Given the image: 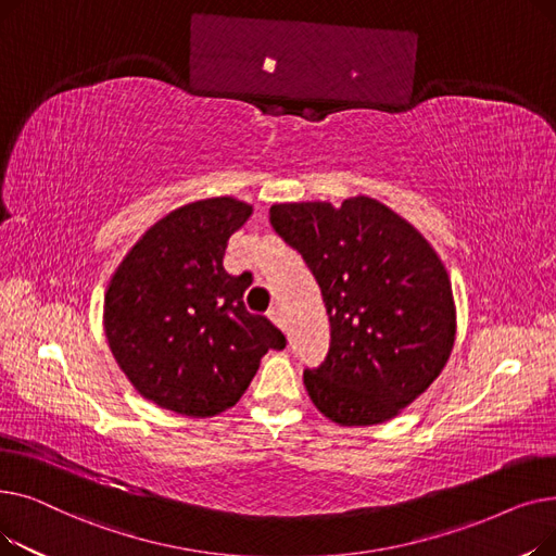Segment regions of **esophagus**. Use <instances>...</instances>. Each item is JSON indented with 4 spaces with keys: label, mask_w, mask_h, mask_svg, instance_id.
<instances>
[{
    "label": "esophagus",
    "mask_w": 556,
    "mask_h": 556,
    "mask_svg": "<svg viewBox=\"0 0 556 556\" xmlns=\"http://www.w3.org/2000/svg\"><path fill=\"white\" fill-rule=\"evenodd\" d=\"M268 317H270V323H273L275 327H279L281 331L286 329V323H283V313H281L279 308H273V311H268Z\"/></svg>",
    "instance_id": "34e87169"
}]
</instances>
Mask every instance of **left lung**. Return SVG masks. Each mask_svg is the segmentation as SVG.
Masks as SVG:
<instances>
[{
  "instance_id": "left-lung-1",
  "label": "left lung",
  "mask_w": 556,
  "mask_h": 556,
  "mask_svg": "<svg viewBox=\"0 0 556 556\" xmlns=\"http://www.w3.org/2000/svg\"><path fill=\"white\" fill-rule=\"evenodd\" d=\"M270 225L311 268L331 323L325 363L304 371L313 405L338 426L401 415L448 363L451 277L424 233L369 195L279 202Z\"/></svg>"
}]
</instances>
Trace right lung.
I'll return each instance as SVG.
<instances>
[{
	"label": "right lung",
	"mask_w": 556,
	"mask_h": 556,
	"mask_svg": "<svg viewBox=\"0 0 556 556\" xmlns=\"http://www.w3.org/2000/svg\"><path fill=\"white\" fill-rule=\"evenodd\" d=\"M252 216L231 195L168 212L114 270L103 302L110 352L132 388L189 419L237 405L268 349H283L270 319L248 313L245 277L223 268L227 241Z\"/></svg>",
	"instance_id": "add662e5"
}]
</instances>
